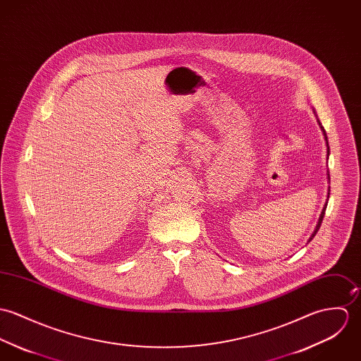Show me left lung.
Returning <instances> with one entry per match:
<instances>
[{
  "label": "left lung",
  "mask_w": 361,
  "mask_h": 361,
  "mask_svg": "<svg viewBox=\"0 0 361 361\" xmlns=\"http://www.w3.org/2000/svg\"><path fill=\"white\" fill-rule=\"evenodd\" d=\"M313 112H314V115H316V111L313 109ZM317 116V115H316ZM317 123H319V126H320L321 131H322V134H324V140H325V144H326V159H328V157H329V147H328V138H326V133H325V130H324V127L321 126L320 121L317 119ZM326 178H328V181H329V173H326ZM326 198H329V187H328V195H326ZM326 203H328V200L325 202V204H324V207H322V210H321L320 217H319V221H317V226H316V228H314V231H313V234L310 235V238L307 242H310V240L314 238V235L317 234V231H319V228H320L321 223H322V219H324V214H325V209H326Z\"/></svg>",
  "instance_id": "obj_1"
}]
</instances>
